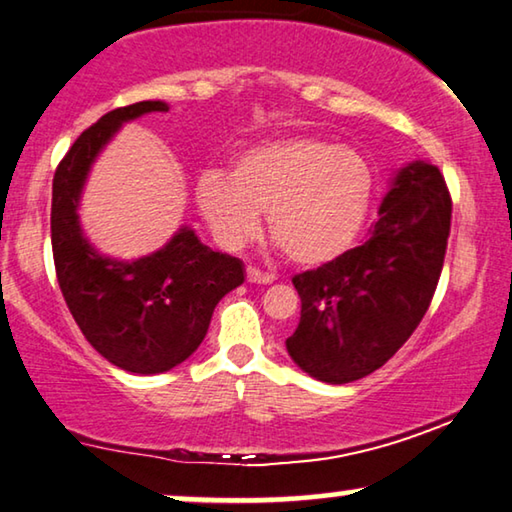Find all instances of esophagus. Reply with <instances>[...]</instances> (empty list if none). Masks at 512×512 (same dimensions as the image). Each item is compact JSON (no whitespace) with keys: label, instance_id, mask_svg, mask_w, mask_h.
I'll use <instances>...</instances> for the list:
<instances>
[{"label":"esophagus","instance_id":"obj_1","mask_svg":"<svg viewBox=\"0 0 512 512\" xmlns=\"http://www.w3.org/2000/svg\"><path fill=\"white\" fill-rule=\"evenodd\" d=\"M246 278H248V282H253V285H271V282L275 280L271 273L259 271V269H255V266H248Z\"/></svg>","mask_w":512,"mask_h":512}]
</instances>
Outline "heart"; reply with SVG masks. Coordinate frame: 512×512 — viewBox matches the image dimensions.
Here are the masks:
<instances>
[{
	"label": "heart",
	"mask_w": 512,
	"mask_h": 512,
	"mask_svg": "<svg viewBox=\"0 0 512 512\" xmlns=\"http://www.w3.org/2000/svg\"><path fill=\"white\" fill-rule=\"evenodd\" d=\"M373 193L376 173L362 152L319 136H282L239 152L227 177L202 175L193 196L221 246H243L266 214L291 262L314 269L355 246Z\"/></svg>",
	"instance_id": "heart-1"
}]
</instances>
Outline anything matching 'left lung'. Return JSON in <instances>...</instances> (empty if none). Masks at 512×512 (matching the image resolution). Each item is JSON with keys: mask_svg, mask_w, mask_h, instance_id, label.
Segmentation results:
<instances>
[{"mask_svg": "<svg viewBox=\"0 0 512 512\" xmlns=\"http://www.w3.org/2000/svg\"><path fill=\"white\" fill-rule=\"evenodd\" d=\"M451 230L437 166L396 170L369 239L335 262L298 273L300 321L287 353L307 376L344 385L369 376L408 342L431 305Z\"/></svg>", "mask_w": 512, "mask_h": 512, "instance_id": "8db88e82", "label": "left lung"}]
</instances>
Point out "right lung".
Returning <instances> with one entry per match:
<instances>
[{"mask_svg": "<svg viewBox=\"0 0 512 512\" xmlns=\"http://www.w3.org/2000/svg\"><path fill=\"white\" fill-rule=\"evenodd\" d=\"M154 111L168 104L145 100L102 116L72 143L52 184L54 266L68 310L102 358L141 376L196 353L218 300L246 280L241 259L205 246L189 225L136 259L100 253L84 234L79 205L93 164L120 127Z\"/></svg>", "mask_w": 512, "mask_h": 512, "instance_id": "right-lung-1", "label": "right lung"}]
</instances>
